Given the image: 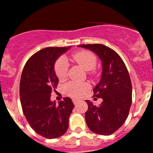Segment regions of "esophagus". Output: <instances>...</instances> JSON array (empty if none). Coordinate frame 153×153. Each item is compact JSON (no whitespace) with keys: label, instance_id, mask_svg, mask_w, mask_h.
<instances>
[{"label":"esophagus","instance_id":"1","mask_svg":"<svg viewBox=\"0 0 153 153\" xmlns=\"http://www.w3.org/2000/svg\"><path fill=\"white\" fill-rule=\"evenodd\" d=\"M73 103L75 104V105H76V104L78 103V100H77V99H73Z\"/></svg>","mask_w":153,"mask_h":153}]
</instances>
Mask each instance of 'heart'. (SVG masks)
I'll list each match as a JSON object with an SVG mask.
<instances>
[{"label":"heart","mask_w":153,"mask_h":153,"mask_svg":"<svg viewBox=\"0 0 153 153\" xmlns=\"http://www.w3.org/2000/svg\"><path fill=\"white\" fill-rule=\"evenodd\" d=\"M73 59L81 68L86 71L93 70L97 65V57L93 53L88 51H81L75 53ZM69 64L66 58L62 56L58 59L55 64L54 70L56 76L59 80H63L68 75ZM89 85L87 83H77L70 82L65 86V91L68 95L73 97H78L89 88Z\"/></svg>","instance_id":"1"}]
</instances>
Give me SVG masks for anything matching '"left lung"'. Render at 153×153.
<instances>
[{"label": "left lung", "mask_w": 153, "mask_h": 153, "mask_svg": "<svg viewBox=\"0 0 153 153\" xmlns=\"http://www.w3.org/2000/svg\"><path fill=\"white\" fill-rule=\"evenodd\" d=\"M94 52L102 64L99 83L94 88V97L102 98L99 107L89 100L85 118L91 131L100 135H111L123 126L128 115L132 101V85L130 76L120 56L102 44L78 46Z\"/></svg>", "instance_id": "8db88e82"}]
</instances>
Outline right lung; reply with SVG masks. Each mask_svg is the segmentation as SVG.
Returning a JSON list of instances; mask_svg holds the SVG:
<instances>
[{
  "mask_svg": "<svg viewBox=\"0 0 153 153\" xmlns=\"http://www.w3.org/2000/svg\"><path fill=\"white\" fill-rule=\"evenodd\" d=\"M70 48L48 47L40 50L27 60L22 73L19 95L24 115L32 128L46 139L58 138L66 133L74 107L69 97L58 105L51 100L52 91L59 83L55 62Z\"/></svg>",
  "mask_w": 153,
  "mask_h": 153,
  "instance_id": "add662e5",
  "label": "right lung"
}]
</instances>
